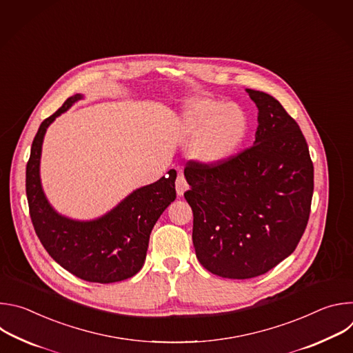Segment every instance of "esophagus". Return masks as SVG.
Listing matches in <instances>:
<instances>
[{"mask_svg":"<svg viewBox=\"0 0 353 353\" xmlns=\"http://www.w3.org/2000/svg\"><path fill=\"white\" fill-rule=\"evenodd\" d=\"M187 190H188V184L185 181V177L183 176V173H179V176L176 179V192H177V195L181 196Z\"/></svg>","mask_w":353,"mask_h":353,"instance_id":"1","label":"esophagus"}]
</instances>
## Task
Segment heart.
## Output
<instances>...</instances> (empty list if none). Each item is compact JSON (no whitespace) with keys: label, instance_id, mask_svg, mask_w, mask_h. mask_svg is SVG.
<instances>
[{"label":"heart","instance_id":"1","mask_svg":"<svg viewBox=\"0 0 353 353\" xmlns=\"http://www.w3.org/2000/svg\"><path fill=\"white\" fill-rule=\"evenodd\" d=\"M184 137L192 138L188 158L198 166L218 168L228 162L247 135L244 113L221 100L192 97L177 121Z\"/></svg>","mask_w":353,"mask_h":353}]
</instances>
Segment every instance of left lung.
Returning a JSON list of instances; mask_svg holds the SVG:
<instances>
[{"mask_svg":"<svg viewBox=\"0 0 353 353\" xmlns=\"http://www.w3.org/2000/svg\"><path fill=\"white\" fill-rule=\"evenodd\" d=\"M245 92L259 109L253 146L218 168L190 162L184 169L196 259L229 279L263 275L293 253L314 188L309 146L297 123L271 94Z\"/></svg>","mask_w":353,"mask_h":353,"instance_id":"left-lung-1","label":"left lung"}]
</instances>
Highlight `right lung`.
<instances>
[{"label": "right lung", "mask_w": 353, "mask_h": 353, "mask_svg": "<svg viewBox=\"0 0 353 353\" xmlns=\"http://www.w3.org/2000/svg\"><path fill=\"white\" fill-rule=\"evenodd\" d=\"M83 94L77 93L48 119L33 139L26 166V195L32 223L52 259L72 275L97 283L120 282L143 265L149 236L163 211L176 199V170L169 177L139 187L105 215L79 221L59 214L43 191L40 180L41 146L46 131Z\"/></svg>", "instance_id": "right-lung-1"}]
</instances>
